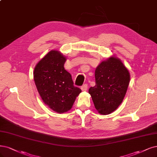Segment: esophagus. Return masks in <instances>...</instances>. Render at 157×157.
Instances as JSON below:
<instances>
[{
	"label": "esophagus",
	"instance_id": "1",
	"mask_svg": "<svg viewBox=\"0 0 157 157\" xmlns=\"http://www.w3.org/2000/svg\"><path fill=\"white\" fill-rule=\"evenodd\" d=\"M81 90H82V91H86L88 90V85L85 84H84L83 86H82V87H81Z\"/></svg>",
	"mask_w": 157,
	"mask_h": 157
}]
</instances>
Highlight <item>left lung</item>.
Instances as JSON below:
<instances>
[{"label":"left lung","mask_w":157,"mask_h":157,"mask_svg":"<svg viewBox=\"0 0 157 157\" xmlns=\"http://www.w3.org/2000/svg\"><path fill=\"white\" fill-rule=\"evenodd\" d=\"M95 86L88 92L96 110L102 115L116 110L125 97L130 74L122 62L115 56L102 61L95 71Z\"/></svg>","instance_id":"8db88e82"}]
</instances>
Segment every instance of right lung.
Here are the masks:
<instances>
[{"instance_id":"obj_1","label":"right lung","mask_w":157,"mask_h":157,"mask_svg":"<svg viewBox=\"0 0 157 157\" xmlns=\"http://www.w3.org/2000/svg\"><path fill=\"white\" fill-rule=\"evenodd\" d=\"M66 61L60 51L52 50L37 63L34 71L35 84L43 101L60 113L71 109L81 92L63 67Z\"/></svg>"}]
</instances>
